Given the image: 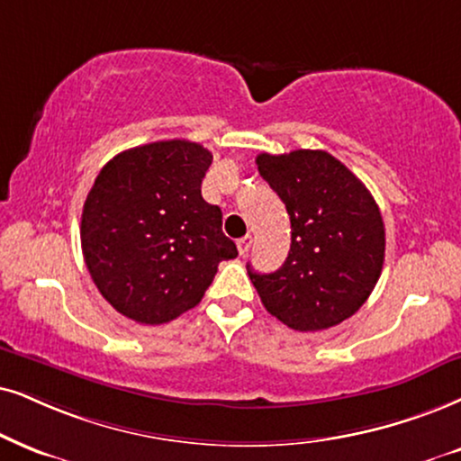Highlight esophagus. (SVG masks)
<instances>
[{
	"instance_id": "esophagus-1",
	"label": "esophagus",
	"mask_w": 461,
	"mask_h": 461,
	"mask_svg": "<svg viewBox=\"0 0 461 461\" xmlns=\"http://www.w3.org/2000/svg\"><path fill=\"white\" fill-rule=\"evenodd\" d=\"M250 247H253V236H244L238 240V250H240V255H247Z\"/></svg>"
}]
</instances>
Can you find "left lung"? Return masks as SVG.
Here are the masks:
<instances>
[{"instance_id": "obj_1", "label": "left lung", "mask_w": 461, "mask_h": 461, "mask_svg": "<svg viewBox=\"0 0 461 461\" xmlns=\"http://www.w3.org/2000/svg\"><path fill=\"white\" fill-rule=\"evenodd\" d=\"M258 170L291 219V249L276 272L249 267L266 311L298 331L334 328L361 308L385 261L375 197L325 150L258 155Z\"/></svg>"}]
</instances>
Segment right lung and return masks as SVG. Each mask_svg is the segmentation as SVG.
<instances>
[{"label":"right lung","instance_id":"obj_1","mask_svg":"<svg viewBox=\"0 0 461 461\" xmlns=\"http://www.w3.org/2000/svg\"><path fill=\"white\" fill-rule=\"evenodd\" d=\"M212 153L189 140H161L113 157L85 200V264L110 306L147 325L200 304L217 266L238 249L219 206L202 197Z\"/></svg>","mask_w":461,"mask_h":461}]
</instances>
